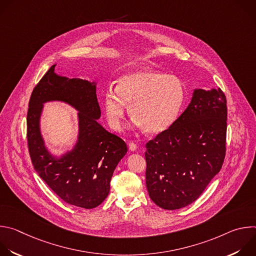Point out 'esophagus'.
I'll return each mask as SVG.
<instances>
[{"instance_id": "obj_1", "label": "esophagus", "mask_w": 256, "mask_h": 256, "mask_svg": "<svg viewBox=\"0 0 256 256\" xmlns=\"http://www.w3.org/2000/svg\"><path fill=\"white\" fill-rule=\"evenodd\" d=\"M136 142H130L128 144V149L132 151V152H134V151H136Z\"/></svg>"}]
</instances>
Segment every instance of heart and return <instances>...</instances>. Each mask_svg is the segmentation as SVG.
<instances>
[{
    "label": "heart",
    "mask_w": 256,
    "mask_h": 256,
    "mask_svg": "<svg viewBox=\"0 0 256 256\" xmlns=\"http://www.w3.org/2000/svg\"><path fill=\"white\" fill-rule=\"evenodd\" d=\"M184 100L186 87L178 77L140 68L120 77L116 90L105 92L103 109L108 124L120 130L130 105L134 124L149 134H158L175 122Z\"/></svg>",
    "instance_id": "b5f03b06"
}]
</instances>
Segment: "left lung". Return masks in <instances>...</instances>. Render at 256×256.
I'll list each match as a JSON object with an SVG mask.
<instances>
[{
    "mask_svg": "<svg viewBox=\"0 0 256 256\" xmlns=\"http://www.w3.org/2000/svg\"><path fill=\"white\" fill-rule=\"evenodd\" d=\"M226 134L223 91L196 89L184 114L146 144V186L151 200L164 210L198 200L222 168Z\"/></svg>",
    "mask_w": 256,
    "mask_h": 256,
    "instance_id": "8db88e82",
    "label": "left lung"
}]
</instances>
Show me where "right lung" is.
<instances>
[{"label": "right lung", "instance_id": "right-lung-1", "mask_svg": "<svg viewBox=\"0 0 256 256\" xmlns=\"http://www.w3.org/2000/svg\"><path fill=\"white\" fill-rule=\"evenodd\" d=\"M54 66H52L34 87L29 100L27 142L30 158L35 171L64 202L93 208L107 198L114 171L128 147L124 140L97 122L101 112L96 83L58 76ZM48 100L66 102L80 112L78 140L72 152L60 158L48 152L40 132L43 103Z\"/></svg>", "mask_w": 256, "mask_h": 256}]
</instances>
